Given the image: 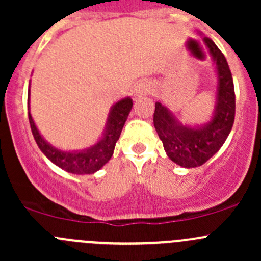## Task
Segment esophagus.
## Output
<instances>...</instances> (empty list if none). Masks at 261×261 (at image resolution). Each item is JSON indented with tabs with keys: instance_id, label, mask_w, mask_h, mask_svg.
<instances>
[{
	"instance_id": "esophagus-1",
	"label": "esophagus",
	"mask_w": 261,
	"mask_h": 261,
	"mask_svg": "<svg viewBox=\"0 0 261 261\" xmlns=\"http://www.w3.org/2000/svg\"><path fill=\"white\" fill-rule=\"evenodd\" d=\"M147 86L146 84H143V83H139V84H135L133 88V96L134 97H141L144 96V94L147 93Z\"/></svg>"
}]
</instances>
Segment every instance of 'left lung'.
Listing matches in <instances>:
<instances>
[{"instance_id":"obj_1","label":"left lung","mask_w":261,"mask_h":261,"mask_svg":"<svg viewBox=\"0 0 261 261\" xmlns=\"http://www.w3.org/2000/svg\"><path fill=\"white\" fill-rule=\"evenodd\" d=\"M203 43L215 65V106L211 117L199 125L181 123L169 107L155 102L154 127L168 158L180 167L204 164L221 149L235 120V89L226 58L211 39Z\"/></svg>"}]
</instances>
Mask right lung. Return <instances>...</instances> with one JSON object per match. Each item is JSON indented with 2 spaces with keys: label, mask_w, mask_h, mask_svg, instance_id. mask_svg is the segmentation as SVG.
<instances>
[{
  "label": "right lung",
  "mask_w": 261,
  "mask_h": 261,
  "mask_svg": "<svg viewBox=\"0 0 261 261\" xmlns=\"http://www.w3.org/2000/svg\"><path fill=\"white\" fill-rule=\"evenodd\" d=\"M133 109V99L131 97H125L112 105L107 116L105 130L101 138L93 145L84 147L80 150H62L59 147L51 145L39 131L35 125L33 116L30 112V84L28 92V110L29 121H30L31 131L34 139L38 144L39 149L43 151L46 158L59 167L60 169L77 175L94 174L98 172L114 155V150L121 135L123 125H125L127 116Z\"/></svg>",
  "instance_id": "add662e5"
}]
</instances>
